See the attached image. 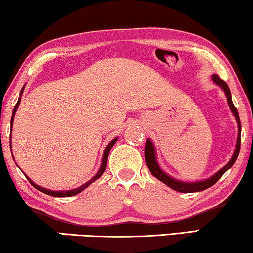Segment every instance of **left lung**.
<instances>
[{
	"instance_id": "left-lung-1",
	"label": "left lung",
	"mask_w": 253,
	"mask_h": 253,
	"mask_svg": "<svg viewBox=\"0 0 253 253\" xmlns=\"http://www.w3.org/2000/svg\"><path fill=\"white\" fill-rule=\"evenodd\" d=\"M213 81L216 85H219L221 88L223 89L224 93L227 95V100H228V105H229L231 112L236 117V121L238 123V136H237V143H236V150H235V153L233 155V158L230 159V161L224 166L222 169H220L219 171L216 172L215 175H213L212 177L209 179H205V181L202 182H193V183H186V182H181L177 181V179L171 178L170 176H168L167 174H165L164 171L161 170V168L159 167L157 159H155V152H154V147L153 144L151 143L150 139L146 140V146H145V160H146V165L148 169H150L151 174L157 177L158 179H160L162 183H165L166 185H168L169 188H171L172 190H176L178 192H183V193H189V192H198V191H203V190H206L211 188V186L215 184V183L219 181L224 172H226L228 169H229L231 166L235 164L236 159L238 157V153H240L241 150V121H240V116H238V112L236 109V107L234 106L233 100H231V93L230 89L228 87L227 83L222 81L217 75H213Z\"/></svg>"
}]
</instances>
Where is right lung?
Here are the masks:
<instances>
[{
  "label": "right lung",
  "mask_w": 253,
  "mask_h": 253,
  "mask_svg": "<svg viewBox=\"0 0 253 253\" xmlns=\"http://www.w3.org/2000/svg\"><path fill=\"white\" fill-rule=\"evenodd\" d=\"M23 91H24V87L22 88V91H20V95L23 94ZM19 103H20V98L18 99V101H17V103H16V106H15V108H13V112H12V116H11V121H10V126L12 127V122H13V116H15V113H16V110H17V108H18V106H19ZM10 136H11V134H10ZM11 138V137H10ZM116 140H117V138H115V139H113L112 141H110V143L108 144V146L106 147V150H105V153H103V158H102V165H101V167H100V169H99V171H98V174H96L94 177L93 178H91L89 179V181L87 182V183H85L84 185H82V186H79V188H77V189H74V190H70V191H50V190H47V189H44V188H41V186H39V185H37L36 183H33L32 181H31V179L27 177L26 176V178L29 179L30 181V183L31 184H32L34 188H36L37 190H39V191H41V192H43V193H46V195H48V196H51V197H71V196H75V195H78L79 192H82L83 190L84 189H86L87 188V186L89 185V184H92L93 182L94 181H96V179H98L100 176H101L102 174H103V171L106 170V166H107V159H108V154H109V151H110V148L113 147V145L116 143ZM10 147H11V141H10Z\"/></svg>",
  "instance_id": "1"
}]
</instances>
